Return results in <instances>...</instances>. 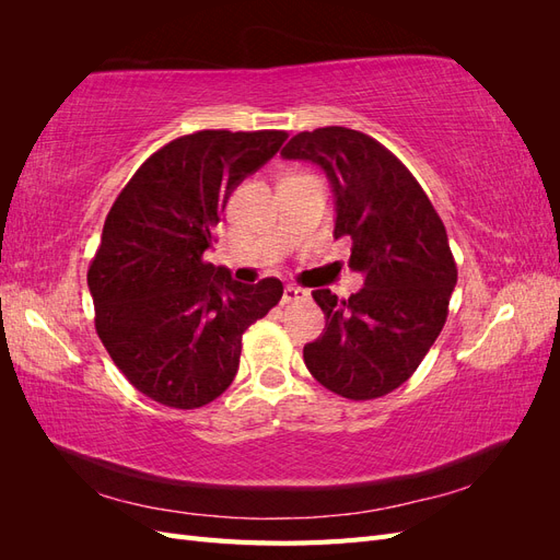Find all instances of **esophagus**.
Masks as SVG:
<instances>
[{"instance_id":"esophagus-1","label":"esophagus","mask_w":560,"mask_h":560,"mask_svg":"<svg viewBox=\"0 0 560 560\" xmlns=\"http://www.w3.org/2000/svg\"><path fill=\"white\" fill-rule=\"evenodd\" d=\"M308 292L301 290V287H284L282 292V306L284 303H294V301H306Z\"/></svg>"}]
</instances>
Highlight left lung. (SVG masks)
Here are the masks:
<instances>
[{"instance_id":"left-lung-1","label":"left lung","mask_w":560,"mask_h":560,"mask_svg":"<svg viewBox=\"0 0 560 560\" xmlns=\"http://www.w3.org/2000/svg\"><path fill=\"white\" fill-rule=\"evenodd\" d=\"M282 159L325 171L336 200L334 238L348 235V266L364 276L348 299L313 292L327 325L303 346V362L346 399L393 393L411 378L448 315L457 268L444 222L406 165L360 130L299 132Z\"/></svg>"}]
</instances>
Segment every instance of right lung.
<instances>
[{
    "label": "right lung",
    "instance_id": "right-lung-1",
    "mask_svg": "<svg viewBox=\"0 0 560 560\" xmlns=\"http://www.w3.org/2000/svg\"><path fill=\"white\" fill-rule=\"evenodd\" d=\"M284 130H198L151 154L118 194L89 268L95 329L142 395L198 409L233 383L245 329L282 296L202 254L229 196L278 154Z\"/></svg>",
    "mask_w": 560,
    "mask_h": 560
}]
</instances>
